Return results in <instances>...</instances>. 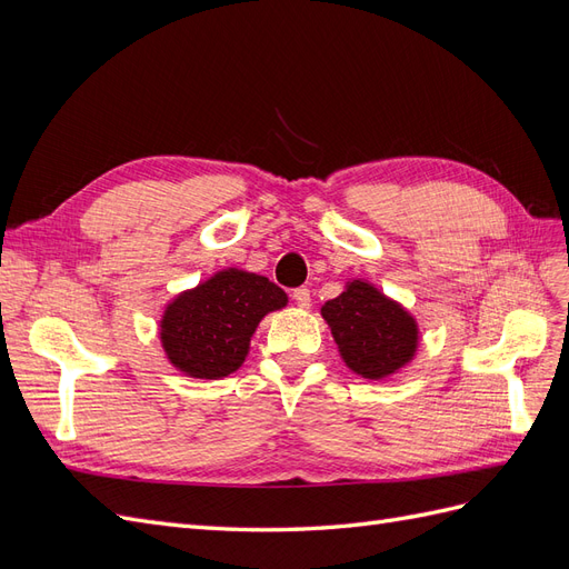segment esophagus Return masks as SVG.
Returning a JSON list of instances; mask_svg holds the SVG:
<instances>
[{
    "label": "esophagus",
    "mask_w": 569,
    "mask_h": 569,
    "mask_svg": "<svg viewBox=\"0 0 569 569\" xmlns=\"http://www.w3.org/2000/svg\"><path fill=\"white\" fill-rule=\"evenodd\" d=\"M291 299L297 301V306L308 308V306H311V291H308V287H299V289L291 291Z\"/></svg>",
    "instance_id": "1"
}]
</instances>
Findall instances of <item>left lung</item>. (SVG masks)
Listing matches in <instances>:
<instances>
[{
	"instance_id": "8db88e82",
	"label": "left lung",
	"mask_w": 569,
	"mask_h": 569,
	"mask_svg": "<svg viewBox=\"0 0 569 569\" xmlns=\"http://www.w3.org/2000/svg\"><path fill=\"white\" fill-rule=\"evenodd\" d=\"M322 318L332 327L347 366L368 380L396 372L416 353V320L366 282H351L337 299L327 301Z\"/></svg>"
}]
</instances>
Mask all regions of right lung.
<instances>
[{
  "mask_svg": "<svg viewBox=\"0 0 569 569\" xmlns=\"http://www.w3.org/2000/svg\"><path fill=\"white\" fill-rule=\"evenodd\" d=\"M284 303V291L263 274L218 272L168 306L163 349L182 372L218 380L244 363L256 325Z\"/></svg>",
  "mask_w": 569,
  "mask_h": 569,
  "instance_id": "1",
  "label": "right lung"
}]
</instances>
